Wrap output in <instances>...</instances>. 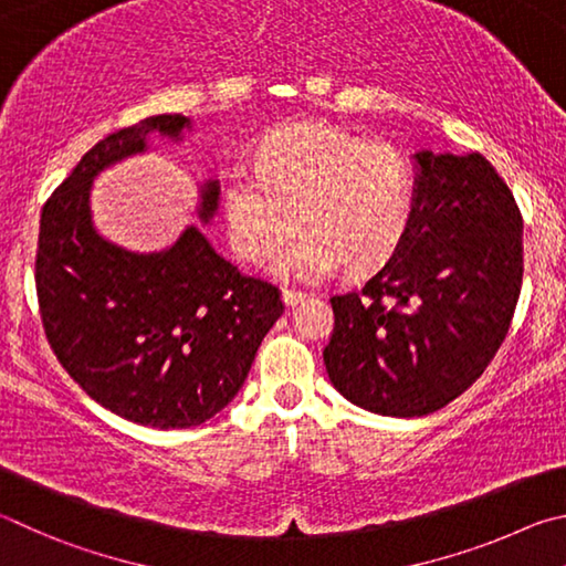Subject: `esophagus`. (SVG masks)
<instances>
[{
  "instance_id": "esophagus-1",
  "label": "esophagus",
  "mask_w": 566,
  "mask_h": 566,
  "mask_svg": "<svg viewBox=\"0 0 566 566\" xmlns=\"http://www.w3.org/2000/svg\"><path fill=\"white\" fill-rule=\"evenodd\" d=\"M281 298H283V303H285V305H289V308H295V305L303 303L305 298H308V295H305L303 291H291V289H283Z\"/></svg>"
}]
</instances>
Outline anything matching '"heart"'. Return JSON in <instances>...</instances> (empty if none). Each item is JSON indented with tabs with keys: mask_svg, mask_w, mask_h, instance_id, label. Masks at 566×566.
I'll list each match as a JSON object with an SVG mask.
<instances>
[{
	"mask_svg": "<svg viewBox=\"0 0 566 566\" xmlns=\"http://www.w3.org/2000/svg\"><path fill=\"white\" fill-rule=\"evenodd\" d=\"M412 206V166L398 146L315 122L277 126L258 146V166H235L223 188L228 241L251 263L277 253L295 213L303 231L271 271L305 283L343 263L368 271L388 261Z\"/></svg>",
	"mask_w": 566,
	"mask_h": 566,
	"instance_id": "1",
	"label": "heart"
}]
</instances>
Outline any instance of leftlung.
I'll return each instance as SVG.
<instances>
[{"instance_id":"left-lung-1","label":"left lung","mask_w":566,"mask_h":566,"mask_svg":"<svg viewBox=\"0 0 566 566\" xmlns=\"http://www.w3.org/2000/svg\"><path fill=\"white\" fill-rule=\"evenodd\" d=\"M408 233L363 291L333 295L323 360L358 408L420 418L480 378L522 289V216L482 154H412Z\"/></svg>"}]
</instances>
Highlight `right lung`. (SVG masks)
I'll return each mask as SVG.
<instances>
[{"mask_svg": "<svg viewBox=\"0 0 566 566\" xmlns=\"http://www.w3.org/2000/svg\"><path fill=\"white\" fill-rule=\"evenodd\" d=\"M193 122L148 116L102 138L44 203L36 295L46 340L86 395L158 430L196 428L243 388L258 345L281 318L271 283L245 277L186 226L161 251H128L98 233L92 188L106 168L181 144ZM221 184L198 181L196 218L211 226Z\"/></svg>", "mask_w": 566, "mask_h": 566, "instance_id": "1", "label": "right lung"}]
</instances>
